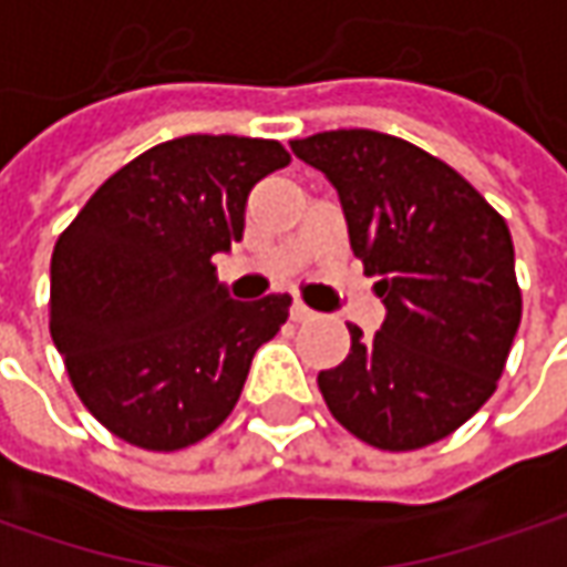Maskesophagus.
Here are the masks:
<instances>
[{
	"instance_id": "obj_1",
	"label": "esophagus",
	"mask_w": 567,
	"mask_h": 567,
	"mask_svg": "<svg viewBox=\"0 0 567 567\" xmlns=\"http://www.w3.org/2000/svg\"><path fill=\"white\" fill-rule=\"evenodd\" d=\"M313 317H317V313H313L308 305H301V301H295V305H291V320H295V323H308V320H313Z\"/></svg>"
}]
</instances>
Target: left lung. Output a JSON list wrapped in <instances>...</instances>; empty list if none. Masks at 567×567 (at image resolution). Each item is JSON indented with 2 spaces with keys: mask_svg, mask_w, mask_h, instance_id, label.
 Masks as SVG:
<instances>
[{
  "mask_svg": "<svg viewBox=\"0 0 567 567\" xmlns=\"http://www.w3.org/2000/svg\"><path fill=\"white\" fill-rule=\"evenodd\" d=\"M291 152L323 171L368 276H381V330L349 327L342 364L317 374L332 419L381 451L454 434L495 393L520 327L505 218L451 164L406 138L330 130Z\"/></svg>",
  "mask_w": 567,
  "mask_h": 567,
  "instance_id": "8db88e82",
  "label": "left lung"
}]
</instances>
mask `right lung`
<instances>
[{
  "instance_id": "obj_1",
  "label": "right lung",
  "mask_w": 567,
  "mask_h": 567,
  "mask_svg": "<svg viewBox=\"0 0 567 567\" xmlns=\"http://www.w3.org/2000/svg\"><path fill=\"white\" fill-rule=\"evenodd\" d=\"M272 138L181 136L97 186L53 247L50 336L85 409L142 451L218 429L291 298L235 301L212 257L244 237L250 189L288 164Z\"/></svg>"
}]
</instances>
